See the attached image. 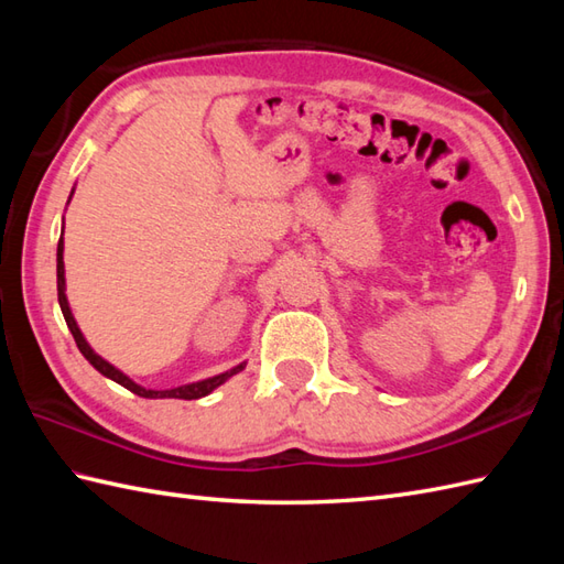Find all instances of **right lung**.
<instances>
[{
  "instance_id": "right-lung-1",
  "label": "right lung",
  "mask_w": 564,
  "mask_h": 564,
  "mask_svg": "<svg viewBox=\"0 0 564 564\" xmlns=\"http://www.w3.org/2000/svg\"><path fill=\"white\" fill-rule=\"evenodd\" d=\"M72 194H75V188H72ZM69 194V198H72ZM69 203V200H67ZM63 232H65V218H63ZM63 251H65V242L63 237H59L57 242V303H59V310H63V317L67 322V329L72 332V337H75L77 341V349L82 351V356L87 358V361L99 370L101 376H106L109 380L118 382V386H123L126 390L140 394V398H148V400H164V398H174V400H198V398H206V394H210L215 388H220L225 380H230L232 376H237L239 370H245L247 364H239L230 370H225V373H218L213 378H206V380H196V382H186V386H178V388H166V390H152V388H142L138 386V382L133 378H128L121 368H116L113 364L106 361V358H101L97 351L91 349L89 341L84 339V334L77 325L75 315H72L69 310V303H67V289H65V261H63Z\"/></svg>"
}]
</instances>
